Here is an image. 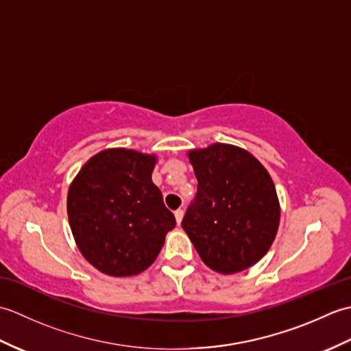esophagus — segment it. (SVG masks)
<instances>
[{"mask_svg": "<svg viewBox=\"0 0 351 351\" xmlns=\"http://www.w3.org/2000/svg\"><path fill=\"white\" fill-rule=\"evenodd\" d=\"M182 217H184V210H181V208H180V210H176V211H175V219H176V223H178V225H181Z\"/></svg>", "mask_w": 351, "mask_h": 351, "instance_id": "obj_1", "label": "esophagus"}]
</instances>
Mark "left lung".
<instances>
[{
  "label": "left lung",
  "instance_id": "left-lung-1",
  "mask_svg": "<svg viewBox=\"0 0 351 351\" xmlns=\"http://www.w3.org/2000/svg\"><path fill=\"white\" fill-rule=\"evenodd\" d=\"M197 191L182 228L204 263L232 274L256 264L278 234L280 208L274 184L255 156L215 143L189 154Z\"/></svg>",
  "mask_w": 351,
  "mask_h": 351
}]
</instances>
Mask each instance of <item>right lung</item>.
I'll list each match as a JSON object with an SVG mask.
<instances>
[{
  "label": "right lung",
  "mask_w": 351,
  "mask_h": 351,
  "mask_svg": "<svg viewBox=\"0 0 351 351\" xmlns=\"http://www.w3.org/2000/svg\"><path fill=\"white\" fill-rule=\"evenodd\" d=\"M154 155L108 149L92 156L68 193L69 225L83 256L110 276L138 274L158 256L175 215L152 182Z\"/></svg>",
  "instance_id": "obj_1"
}]
</instances>
